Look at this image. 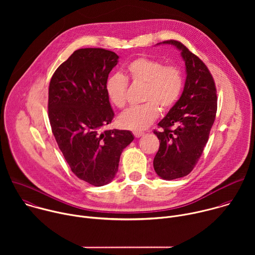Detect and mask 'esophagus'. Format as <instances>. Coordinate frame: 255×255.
<instances>
[{
	"label": "esophagus",
	"instance_id": "34e87169",
	"mask_svg": "<svg viewBox=\"0 0 255 255\" xmlns=\"http://www.w3.org/2000/svg\"><path fill=\"white\" fill-rule=\"evenodd\" d=\"M133 134H134V136H135L136 138H139V137H141V136H143V135H144V133H143V132H138V131L133 132Z\"/></svg>",
	"mask_w": 255,
	"mask_h": 255
}]
</instances>
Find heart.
<instances>
[{
  "instance_id": "obj_1",
  "label": "heart",
  "mask_w": 255,
  "mask_h": 255,
  "mask_svg": "<svg viewBox=\"0 0 255 255\" xmlns=\"http://www.w3.org/2000/svg\"><path fill=\"white\" fill-rule=\"evenodd\" d=\"M126 77L135 85L144 86L142 105L133 106L122 113L119 123L122 127L141 131L151 125L162 111L169 110L178 100L184 86L180 69L175 65H164L157 59L138 57L128 63ZM128 82L121 74L109 77L105 84L109 100L117 108H124L127 102Z\"/></svg>"
}]
</instances>
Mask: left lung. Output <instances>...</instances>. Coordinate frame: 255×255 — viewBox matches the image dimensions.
I'll return each mask as SVG.
<instances>
[{
    "mask_svg": "<svg viewBox=\"0 0 255 255\" xmlns=\"http://www.w3.org/2000/svg\"><path fill=\"white\" fill-rule=\"evenodd\" d=\"M161 43L180 50L187 72L183 94L158 123L162 130H154L160 142L154 170L161 178L171 180L188 175L201 157L216 117L217 91L206 64L183 43Z\"/></svg>",
    "mask_w": 255,
    "mask_h": 255,
    "instance_id": "8db88e82",
    "label": "left lung"
}]
</instances>
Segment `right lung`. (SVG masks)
I'll return each mask as SVG.
<instances>
[{"label": "right lung", "instance_id": "right-lung-1", "mask_svg": "<svg viewBox=\"0 0 255 255\" xmlns=\"http://www.w3.org/2000/svg\"><path fill=\"white\" fill-rule=\"evenodd\" d=\"M119 56L103 48L76 50L53 74L48 91L52 133L71 171L102 187L115 177L120 156L134 136L128 130H106L114 112L105 84Z\"/></svg>", "mask_w": 255, "mask_h": 255}]
</instances>
